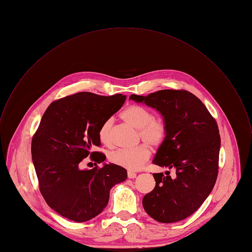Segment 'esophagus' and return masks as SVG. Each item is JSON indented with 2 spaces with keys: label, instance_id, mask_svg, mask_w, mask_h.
<instances>
[{
  "label": "esophagus",
  "instance_id": "obj_1",
  "mask_svg": "<svg viewBox=\"0 0 252 252\" xmlns=\"http://www.w3.org/2000/svg\"><path fill=\"white\" fill-rule=\"evenodd\" d=\"M136 177H137V174H136V173L131 172V171L128 172V178H129V179H134V178H136Z\"/></svg>",
  "mask_w": 252,
  "mask_h": 252
}]
</instances>
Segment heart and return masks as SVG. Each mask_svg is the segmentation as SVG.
I'll return each instance as SVG.
<instances>
[{
	"label": "heart",
	"instance_id": "heart-1",
	"mask_svg": "<svg viewBox=\"0 0 252 252\" xmlns=\"http://www.w3.org/2000/svg\"><path fill=\"white\" fill-rule=\"evenodd\" d=\"M120 117L124 122L139 130L140 139L153 148L161 147L168 135L167 123L162 118H155L154 113L148 108L132 104L127 106ZM112 120H104L98 129V139L104 145L110 144V131ZM147 145H140L135 149L118 150L110 154L109 160L113 164L136 171L142 167L151 157V150Z\"/></svg>",
	"mask_w": 252,
	"mask_h": 252
}]
</instances>
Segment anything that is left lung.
Instances as JSON below:
<instances>
[{
    "label": "left lung",
    "mask_w": 252,
    "mask_h": 252,
    "mask_svg": "<svg viewBox=\"0 0 252 252\" xmlns=\"http://www.w3.org/2000/svg\"><path fill=\"white\" fill-rule=\"evenodd\" d=\"M130 99L157 108L168 135L153 163L175 169L154 173L155 189L143 198L146 212L160 223L181 221L195 212L211 192L218 176L221 139L215 118L202 101L186 90H161Z\"/></svg>",
    "instance_id": "8db88e82"
}]
</instances>
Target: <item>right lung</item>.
<instances>
[{"label":"right lung","mask_w":252,"mask_h":252,"mask_svg":"<svg viewBox=\"0 0 252 252\" xmlns=\"http://www.w3.org/2000/svg\"><path fill=\"white\" fill-rule=\"evenodd\" d=\"M126 95L110 96L81 92L54 100L46 109L32 138L31 154L39 189L47 204L62 216L86 222L107 205L110 189L127 178L115 164L81 170L80 162L105 160L99 147L101 123L118 111ZM95 163V164H96Z\"/></svg>","instance_id":"1"}]
</instances>
